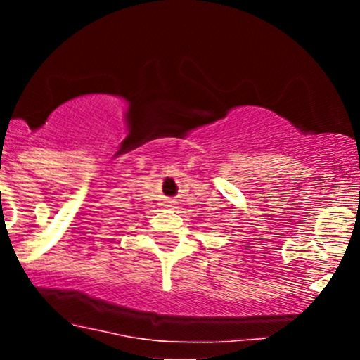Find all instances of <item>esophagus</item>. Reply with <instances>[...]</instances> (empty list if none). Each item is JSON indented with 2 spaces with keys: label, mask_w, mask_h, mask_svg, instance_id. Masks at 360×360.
Wrapping results in <instances>:
<instances>
[{
  "label": "esophagus",
  "mask_w": 360,
  "mask_h": 360,
  "mask_svg": "<svg viewBox=\"0 0 360 360\" xmlns=\"http://www.w3.org/2000/svg\"><path fill=\"white\" fill-rule=\"evenodd\" d=\"M176 201L174 200H164L162 201V206H174Z\"/></svg>",
  "instance_id": "34e87169"
}]
</instances>
